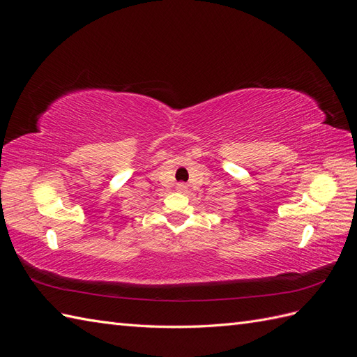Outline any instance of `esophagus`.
<instances>
[{
  "label": "esophagus",
  "instance_id": "obj_1",
  "mask_svg": "<svg viewBox=\"0 0 357 357\" xmlns=\"http://www.w3.org/2000/svg\"><path fill=\"white\" fill-rule=\"evenodd\" d=\"M183 188H185V186H183V185H180V189H183Z\"/></svg>",
  "mask_w": 357,
  "mask_h": 357
}]
</instances>
